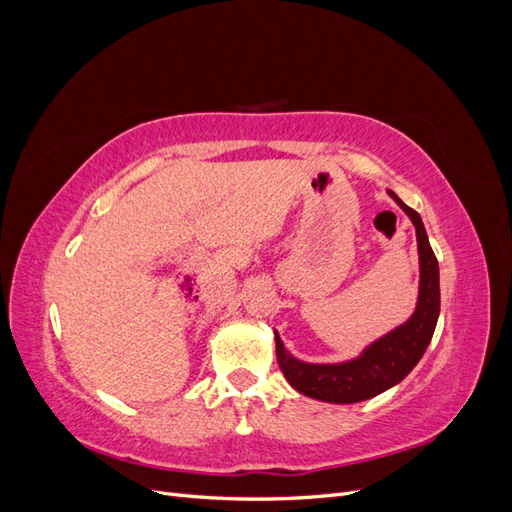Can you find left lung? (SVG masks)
Listing matches in <instances>:
<instances>
[{
  "label": "left lung",
  "mask_w": 512,
  "mask_h": 512,
  "mask_svg": "<svg viewBox=\"0 0 512 512\" xmlns=\"http://www.w3.org/2000/svg\"><path fill=\"white\" fill-rule=\"evenodd\" d=\"M397 205L404 209L416 228L418 260H421V288L412 318L380 337L371 344L359 359L337 365H314L294 359L286 352L280 335H275V354L282 374L292 389L331 404H356L369 397H376L393 384L404 380L414 365L425 354L440 314V271L438 258L433 254L421 215L401 203L389 192Z\"/></svg>",
  "instance_id": "obj_1"
}]
</instances>
